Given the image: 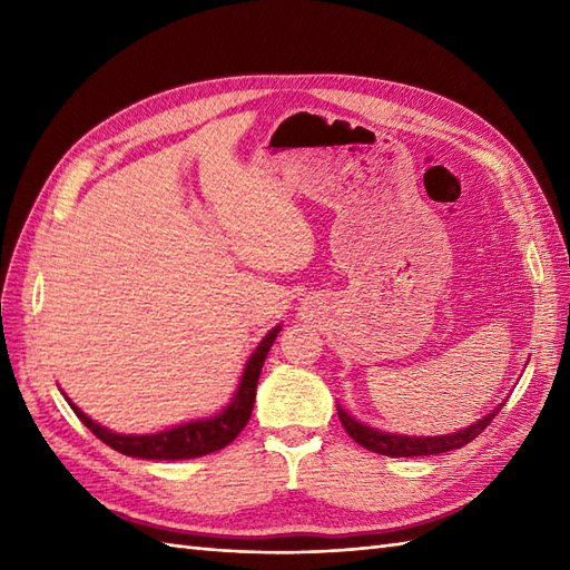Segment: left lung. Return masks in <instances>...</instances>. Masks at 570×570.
Returning a JSON list of instances; mask_svg holds the SVG:
<instances>
[{"label": "left lung", "instance_id": "8db88e82", "mask_svg": "<svg viewBox=\"0 0 570 570\" xmlns=\"http://www.w3.org/2000/svg\"><path fill=\"white\" fill-rule=\"evenodd\" d=\"M500 409L502 406L494 409L492 414L480 419L478 423H472V426L465 431H458L451 435H426V439H419V435H396V433L374 431V429L365 426V423L355 421L353 416H347L345 409H337V416H341V423L350 433V439L360 443L362 448H367V451L380 453V455H390V458H416V455L448 453V451H455V448H463L470 441H475L478 435L490 426L492 419L498 416Z\"/></svg>", "mask_w": 570, "mask_h": 570}]
</instances>
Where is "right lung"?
Returning <instances> with one entry per match:
<instances>
[{"label":"right lung","instance_id":"1","mask_svg":"<svg viewBox=\"0 0 570 570\" xmlns=\"http://www.w3.org/2000/svg\"><path fill=\"white\" fill-rule=\"evenodd\" d=\"M278 331H282V325H276L274 331L266 333V337L259 343V347L254 350V355L247 362L233 404H229L223 414H217L213 419L184 423V426H176L171 431H161L154 435H122V433H112L102 429L100 423H95L92 419L85 416L76 404H70V409L76 411V416L95 435H98L102 443L131 458L186 460V458H200L213 451H220V448H225L227 443H233L239 435V431L247 426L254 409V396H257V382H259L264 357L272 350V343L276 341Z\"/></svg>","mask_w":570,"mask_h":570}]
</instances>
